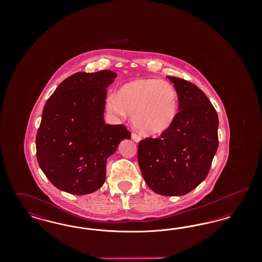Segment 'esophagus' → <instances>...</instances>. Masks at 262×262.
I'll list each match as a JSON object with an SVG mask.
<instances>
[{
    "label": "esophagus",
    "instance_id": "1",
    "mask_svg": "<svg viewBox=\"0 0 262 262\" xmlns=\"http://www.w3.org/2000/svg\"><path fill=\"white\" fill-rule=\"evenodd\" d=\"M132 139L135 141V142H139L141 137H139L137 134H132Z\"/></svg>",
    "mask_w": 262,
    "mask_h": 262
}]
</instances>
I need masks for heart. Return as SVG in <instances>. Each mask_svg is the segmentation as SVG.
I'll use <instances>...</instances> for the list:
<instances>
[{
    "instance_id": "heart-1",
    "label": "heart",
    "mask_w": 262,
    "mask_h": 262,
    "mask_svg": "<svg viewBox=\"0 0 262 262\" xmlns=\"http://www.w3.org/2000/svg\"><path fill=\"white\" fill-rule=\"evenodd\" d=\"M119 116H134L140 134L148 137L167 132L179 112V95L172 83L158 78H136L118 90L108 102Z\"/></svg>"
}]
</instances>
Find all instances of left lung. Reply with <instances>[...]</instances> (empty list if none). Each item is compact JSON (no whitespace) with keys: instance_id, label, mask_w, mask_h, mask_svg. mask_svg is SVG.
<instances>
[{"instance_id":"obj_1","label":"left lung","mask_w":262,"mask_h":262,"mask_svg":"<svg viewBox=\"0 0 262 262\" xmlns=\"http://www.w3.org/2000/svg\"><path fill=\"white\" fill-rule=\"evenodd\" d=\"M167 77L178 91V116L159 138L139 142L137 160L154 192L180 196L194 189L209 173L218 149L219 120L202 90L185 79Z\"/></svg>"}]
</instances>
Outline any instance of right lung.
<instances>
[{
  "label": "right lung",
  "instance_id": "right-lung-1",
  "mask_svg": "<svg viewBox=\"0 0 262 262\" xmlns=\"http://www.w3.org/2000/svg\"><path fill=\"white\" fill-rule=\"evenodd\" d=\"M117 75L109 70L77 73L47 100L36 136L41 170L62 191L83 195L106 180V163L130 134L104 122L107 88Z\"/></svg>",
  "mask_w": 262,
  "mask_h": 262
}]
</instances>
